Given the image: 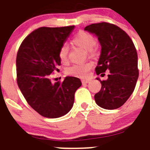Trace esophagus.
I'll list each match as a JSON object with an SVG mask.
<instances>
[{"instance_id": "1", "label": "esophagus", "mask_w": 150, "mask_h": 150, "mask_svg": "<svg viewBox=\"0 0 150 150\" xmlns=\"http://www.w3.org/2000/svg\"><path fill=\"white\" fill-rule=\"evenodd\" d=\"M81 81H82V83L83 84H86L90 83L91 79H88V78H83V79H81Z\"/></svg>"}]
</instances>
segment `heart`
<instances>
[{
	"mask_svg": "<svg viewBox=\"0 0 150 150\" xmlns=\"http://www.w3.org/2000/svg\"><path fill=\"white\" fill-rule=\"evenodd\" d=\"M72 43L80 47L86 51H91L96 46V39L93 35L85 31H80L72 39ZM68 47L62 46L59 51V58L62 63H66L68 60ZM92 67L91 63L85 64H76L69 67L66 70L67 75L75 77L84 78L88 74V72Z\"/></svg>",
	"mask_w": 150,
	"mask_h": 150,
	"instance_id": "obj_1",
	"label": "heart"
}]
</instances>
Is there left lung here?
I'll return each mask as SVG.
<instances>
[{"label": "left lung", "mask_w": 150, "mask_h": 150, "mask_svg": "<svg viewBox=\"0 0 150 150\" xmlns=\"http://www.w3.org/2000/svg\"><path fill=\"white\" fill-rule=\"evenodd\" d=\"M84 30L95 35L102 47L96 74L103 75L109 70L106 81L96 78L102 88L95 94V102L106 110L119 108L132 94L138 80L137 49L128 34L112 24H92Z\"/></svg>", "instance_id": "1"}]
</instances>
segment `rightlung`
Masks as SVG:
<instances>
[{
	"instance_id": "add662e5",
	"label": "right lung",
	"mask_w": 150,
	"mask_h": 150,
	"mask_svg": "<svg viewBox=\"0 0 150 150\" xmlns=\"http://www.w3.org/2000/svg\"><path fill=\"white\" fill-rule=\"evenodd\" d=\"M75 26L40 28L25 38L16 56L17 84L30 107L40 115L57 118L67 114L81 81L67 76L53 83L50 77L61 65L59 51Z\"/></svg>"
}]
</instances>
